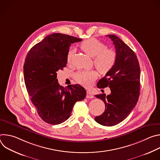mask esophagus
<instances>
[{
    "mask_svg": "<svg viewBox=\"0 0 160 160\" xmlns=\"http://www.w3.org/2000/svg\"><path fill=\"white\" fill-rule=\"evenodd\" d=\"M87 98H88V99H92L94 98V96L92 94V93L90 92V91H87V96H86Z\"/></svg>",
    "mask_w": 160,
    "mask_h": 160,
    "instance_id": "1",
    "label": "esophagus"
}]
</instances>
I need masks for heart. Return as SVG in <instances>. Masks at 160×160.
<instances>
[{"instance_id":"1","label":"heart","mask_w":160,"mask_h":160,"mask_svg":"<svg viewBox=\"0 0 160 160\" xmlns=\"http://www.w3.org/2000/svg\"><path fill=\"white\" fill-rule=\"evenodd\" d=\"M80 49L88 56L94 58V64L99 72L102 75L109 72L115 65L117 59L116 52L112 49H106L104 43L95 38L83 41L80 45ZM73 51L70 50L67 54V62H70ZM98 73L94 70H81L75 75V80L85 87L90 86L97 78Z\"/></svg>"}]
</instances>
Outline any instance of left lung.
<instances>
[{"instance_id": "8db88e82", "label": "left lung", "mask_w": 160, "mask_h": 160, "mask_svg": "<svg viewBox=\"0 0 160 160\" xmlns=\"http://www.w3.org/2000/svg\"><path fill=\"white\" fill-rule=\"evenodd\" d=\"M113 42L117 59L112 69L98 83V88L109 87L111 94L96 95L105 104V111L95 120L104 126H114L123 121L138 101L140 94V66L135 52L115 35Z\"/></svg>"}]
</instances>
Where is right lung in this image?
<instances>
[{
  "mask_svg": "<svg viewBox=\"0 0 160 160\" xmlns=\"http://www.w3.org/2000/svg\"><path fill=\"white\" fill-rule=\"evenodd\" d=\"M82 40L55 33L45 37L29 51L23 66L28 93L40 117L49 124L58 125L69 118L75 104L86 96L79 84L59 85L57 72L67 64L72 43Z\"/></svg>",
  "mask_w": 160,
  "mask_h": 160,
  "instance_id": "obj_1",
  "label": "right lung"
}]
</instances>
